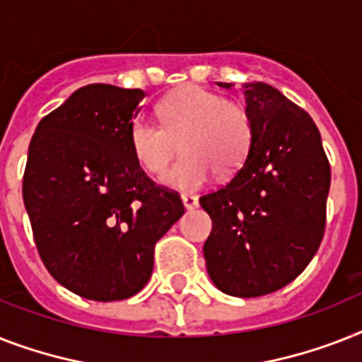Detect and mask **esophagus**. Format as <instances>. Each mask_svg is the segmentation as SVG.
<instances>
[{
	"instance_id": "esophagus-1",
	"label": "esophagus",
	"mask_w": 362,
	"mask_h": 362,
	"mask_svg": "<svg viewBox=\"0 0 362 362\" xmlns=\"http://www.w3.org/2000/svg\"><path fill=\"white\" fill-rule=\"evenodd\" d=\"M182 202H184L186 210H193V208L199 206V199H197L195 195H189V193H184V195H182Z\"/></svg>"
}]
</instances>
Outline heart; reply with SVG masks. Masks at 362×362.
I'll list each match as a JSON object with an SVG mask.
<instances>
[{
  "instance_id": "obj_1",
  "label": "heart",
  "mask_w": 362,
  "mask_h": 362,
  "mask_svg": "<svg viewBox=\"0 0 362 362\" xmlns=\"http://www.w3.org/2000/svg\"><path fill=\"white\" fill-rule=\"evenodd\" d=\"M161 126L137 117L130 126V148L143 171L158 175L182 146L180 160L160 176L171 189L193 191L211 173L228 176L247 158L252 139L251 113L242 102L227 100L199 85H184L158 105Z\"/></svg>"
}]
</instances>
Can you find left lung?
Returning <instances> with one entry per match:
<instances>
[{
  "instance_id": "left-lung-1",
  "label": "left lung",
  "mask_w": 362,
  "mask_h": 362,
  "mask_svg": "<svg viewBox=\"0 0 362 362\" xmlns=\"http://www.w3.org/2000/svg\"><path fill=\"white\" fill-rule=\"evenodd\" d=\"M242 89L252 119L249 154L227 186L199 202L211 217V283L234 298H258L292 283L318 251L331 167L307 111L262 81Z\"/></svg>"
}]
</instances>
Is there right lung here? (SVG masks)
<instances>
[{
    "label": "right lung",
    "mask_w": 362,
    "mask_h": 362,
    "mask_svg": "<svg viewBox=\"0 0 362 362\" xmlns=\"http://www.w3.org/2000/svg\"><path fill=\"white\" fill-rule=\"evenodd\" d=\"M141 89L85 85L38 122L23 173V204L49 275L93 301L143 290L154 245L184 214L175 191L135 161L130 126Z\"/></svg>",
    "instance_id": "obj_1"
}]
</instances>
